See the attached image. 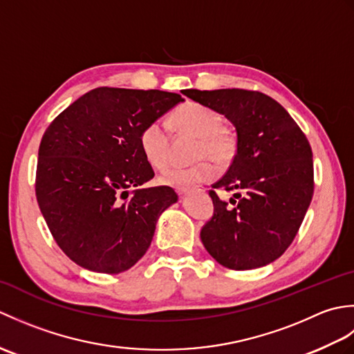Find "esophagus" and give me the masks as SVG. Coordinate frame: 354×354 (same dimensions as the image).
Segmentation results:
<instances>
[{
  "instance_id": "1",
  "label": "esophagus",
  "mask_w": 354,
  "mask_h": 354,
  "mask_svg": "<svg viewBox=\"0 0 354 354\" xmlns=\"http://www.w3.org/2000/svg\"><path fill=\"white\" fill-rule=\"evenodd\" d=\"M205 189L204 187H194V189H190V190H181L179 192V194H189V193H204Z\"/></svg>"
}]
</instances>
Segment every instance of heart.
<instances>
[{
    "mask_svg": "<svg viewBox=\"0 0 354 354\" xmlns=\"http://www.w3.org/2000/svg\"><path fill=\"white\" fill-rule=\"evenodd\" d=\"M173 122L179 129L199 137L196 156L199 162L189 167H171L160 176V183L178 190L207 183L216 176L217 165L231 161L236 152L234 137L222 127L223 118L207 104L187 102L173 114ZM138 142L146 161L155 169L167 167L170 162V127L164 120H153L142 127Z\"/></svg>",
    "mask_w": 354,
    "mask_h": 354,
    "instance_id": "b5f03b06",
    "label": "heart"
}]
</instances>
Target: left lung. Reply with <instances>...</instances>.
Masks as SVG:
<instances>
[{"instance_id":"left-lung-1","label":"left lung","mask_w":354,"mask_h":354,"mask_svg":"<svg viewBox=\"0 0 354 354\" xmlns=\"http://www.w3.org/2000/svg\"><path fill=\"white\" fill-rule=\"evenodd\" d=\"M183 94L227 117L237 132L234 160L213 184L236 191L235 199L225 203L209 190L214 214L201 230L202 243L225 268L266 266L288 250L310 205L309 141L289 112L263 93L232 88Z\"/></svg>"}]
</instances>
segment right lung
<instances>
[{
  "mask_svg": "<svg viewBox=\"0 0 354 354\" xmlns=\"http://www.w3.org/2000/svg\"><path fill=\"white\" fill-rule=\"evenodd\" d=\"M181 102L179 94L158 89L102 86L47 127L37 153L36 199L56 243L79 266L120 274L149 250L158 217L178 194L165 185L141 187L155 173L138 135Z\"/></svg>",
  "mask_w": 354,
  "mask_h": 354,
  "instance_id": "obj_1",
  "label": "right lung"
}]
</instances>
